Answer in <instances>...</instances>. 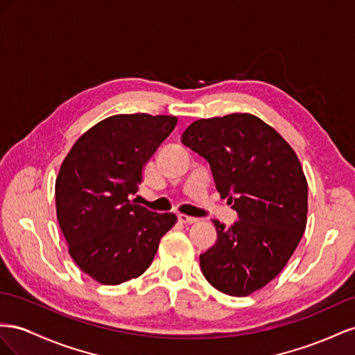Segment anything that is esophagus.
<instances>
[{
  "label": "esophagus",
  "instance_id": "34e87169",
  "mask_svg": "<svg viewBox=\"0 0 355 355\" xmlns=\"http://www.w3.org/2000/svg\"><path fill=\"white\" fill-rule=\"evenodd\" d=\"M178 220H180L181 223H184V225H193V223L198 221V218L189 217V216H186V214H178Z\"/></svg>",
  "mask_w": 355,
  "mask_h": 355
}]
</instances>
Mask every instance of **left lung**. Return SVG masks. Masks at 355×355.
<instances>
[{
    "label": "left lung",
    "instance_id": "left-lung-1",
    "mask_svg": "<svg viewBox=\"0 0 355 355\" xmlns=\"http://www.w3.org/2000/svg\"><path fill=\"white\" fill-rule=\"evenodd\" d=\"M181 141L207 159L239 217L230 227L212 221L217 241L199 257L202 273L225 295L248 296L284 269L305 232L308 183L299 157L250 113L196 120Z\"/></svg>",
    "mask_w": 355,
    "mask_h": 355
}]
</instances>
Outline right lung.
I'll use <instances>...</instances> for the list:
<instances>
[{
    "instance_id": "add662e5",
    "label": "right lung",
    "mask_w": 355,
    "mask_h": 355,
    "mask_svg": "<svg viewBox=\"0 0 355 355\" xmlns=\"http://www.w3.org/2000/svg\"><path fill=\"white\" fill-rule=\"evenodd\" d=\"M174 116L116 114L80 137L60 165L56 216L69 256L105 286L138 278L177 223L130 200L144 165L177 125Z\"/></svg>"
}]
</instances>
